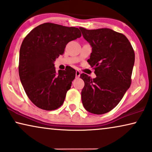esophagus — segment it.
Instances as JSON below:
<instances>
[{
	"instance_id": "obj_1",
	"label": "esophagus",
	"mask_w": 152,
	"mask_h": 152,
	"mask_svg": "<svg viewBox=\"0 0 152 152\" xmlns=\"http://www.w3.org/2000/svg\"><path fill=\"white\" fill-rule=\"evenodd\" d=\"M80 74H81V72H80V71H79V70H76V72H75V76H76L77 78L80 77Z\"/></svg>"
}]
</instances>
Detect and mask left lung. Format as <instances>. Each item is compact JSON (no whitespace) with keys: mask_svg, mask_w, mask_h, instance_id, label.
I'll use <instances>...</instances> for the list:
<instances>
[{"mask_svg":"<svg viewBox=\"0 0 152 152\" xmlns=\"http://www.w3.org/2000/svg\"><path fill=\"white\" fill-rule=\"evenodd\" d=\"M80 29L92 48L87 61L94 67L96 75L91 79L86 74H81L84 82L82 104L86 111L101 115L115 108L130 87L134 51L124 34L111 29Z\"/></svg>","mask_w":152,"mask_h":152,"instance_id":"1","label":"left lung"}]
</instances>
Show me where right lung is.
I'll list each match as a JSON object with an SVG mask.
<instances>
[{"instance_id":"right-lung-1","label":"right lung","mask_w":152,"mask_h":152,"mask_svg":"<svg viewBox=\"0 0 152 152\" xmlns=\"http://www.w3.org/2000/svg\"><path fill=\"white\" fill-rule=\"evenodd\" d=\"M82 36L75 27L45 23L33 29L20 45L18 73L31 102L41 109L61 107L75 77L70 67L56 72L55 61L70 41Z\"/></svg>"}]
</instances>
